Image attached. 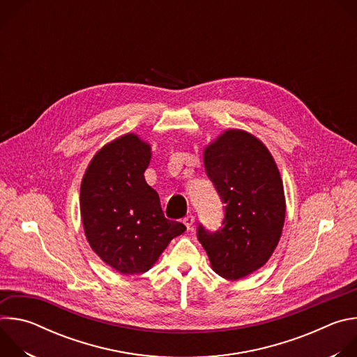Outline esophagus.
Here are the masks:
<instances>
[{
    "mask_svg": "<svg viewBox=\"0 0 357 357\" xmlns=\"http://www.w3.org/2000/svg\"><path fill=\"white\" fill-rule=\"evenodd\" d=\"M183 225L188 227V229H192V225L195 222V216L193 215H186L183 219H182Z\"/></svg>",
    "mask_w": 357,
    "mask_h": 357,
    "instance_id": "esophagus-1",
    "label": "esophagus"
}]
</instances>
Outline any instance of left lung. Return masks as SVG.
<instances>
[{"mask_svg":"<svg viewBox=\"0 0 357 357\" xmlns=\"http://www.w3.org/2000/svg\"><path fill=\"white\" fill-rule=\"evenodd\" d=\"M208 178L225 205L222 227L197 225V240L212 268L240 280L263 267L274 252L285 220L278 168L264 144L241 130H229L203 154Z\"/></svg>","mask_w":357,"mask_h":357,"instance_id":"1","label":"left lung"}]
</instances>
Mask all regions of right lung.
<instances>
[{
	"mask_svg": "<svg viewBox=\"0 0 357 357\" xmlns=\"http://www.w3.org/2000/svg\"><path fill=\"white\" fill-rule=\"evenodd\" d=\"M151 148L127 134L101 148L80 186V212L89 244L121 274L148 271L186 227L164 216L158 193L144 178Z\"/></svg>",
	"mask_w": 357,
	"mask_h": 357,
	"instance_id": "obj_1",
	"label": "right lung"
}]
</instances>
